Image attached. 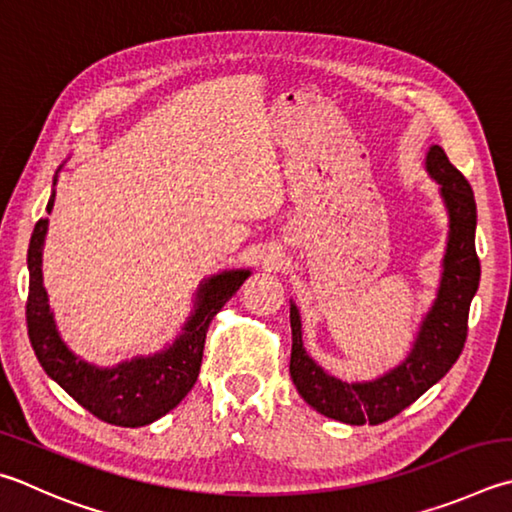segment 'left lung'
Here are the masks:
<instances>
[{
  "instance_id": "left-lung-1",
  "label": "left lung",
  "mask_w": 512,
  "mask_h": 512,
  "mask_svg": "<svg viewBox=\"0 0 512 512\" xmlns=\"http://www.w3.org/2000/svg\"><path fill=\"white\" fill-rule=\"evenodd\" d=\"M427 172L441 185L445 206L450 212L448 248L443 257V277L432 311L418 331L416 345L403 365L371 383H342L329 376L306 356L302 347V324L295 304H291V378L297 392L320 414L349 425H378L448 374L461 356L468 338L470 302L479 288L481 264L475 248L477 203L475 192L439 145L427 152Z\"/></svg>"
}]
</instances>
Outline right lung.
I'll use <instances>...</instances> for the list:
<instances>
[{
  "label": "right lung",
  "instance_id": "add662e5",
  "mask_svg": "<svg viewBox=\"0 0 512 512\" xmlns=\"http://www.w3.org/2000/svg\"><path fill=\"white\" fill-rule=\"evenodd\" d=\"M55 194L46 203L51 215ZM49 217L37 221L29 244V297L26 329L42 369L87 412L111 425L141 427L174 410L197 383L206 333L250 271H226L203 282L197 306L170 349L152 358H134L114 369H100L73 356L55 331L42 286V244Z\"/></svg>",
  "mask_w": 512,
  "mask_h": 512
}]
</instances>
